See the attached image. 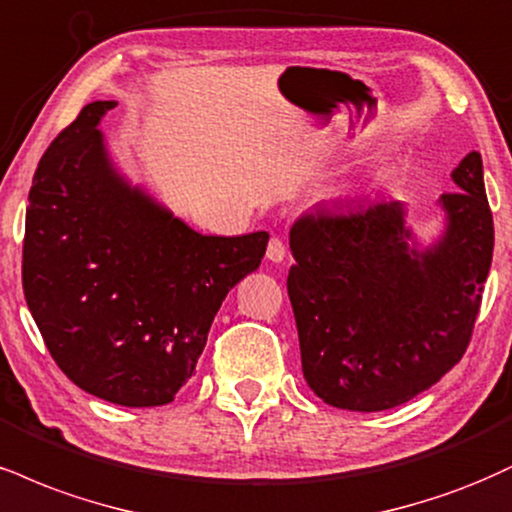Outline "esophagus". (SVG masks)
<instances>
[{
    "mask_svg": "<svg viewBox=\"0 0 512 512\" xmlns=\"http://www.w3.org/2000/svg\"><path fill=\"white\" fill-rule=\"evenodd\" d=\"M283 257H286V243H283L281 238H272L267 245V260L272 262H283Z\"/></svg>",
    "mask_w": 512,
    "mask_h": 512,
    "instance_id": "34e87169",
    "label": "esophagus"
}]
</instances>
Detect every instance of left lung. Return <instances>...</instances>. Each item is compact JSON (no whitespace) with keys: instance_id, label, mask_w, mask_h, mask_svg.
I'll return each mask as SVG.
<instances>
[{"instance_id":"8db88e82","label":"left lung","mask_w":512,"mask_h":512,"mask_svg":"<svg viewBox=\"0 0 512 512\" xmlns=\"http://www.w3.org/2000/svg\"><path fill=\"white\" fill-rule=\"evenodd\" d=\"M441 195L446 231L410 248L403 202L360 197L319 207L291 229L288 272L303 374L324 403L379 412L408 403L470 346L494 255L479 152Z\"/></svg>"}]
</instances>
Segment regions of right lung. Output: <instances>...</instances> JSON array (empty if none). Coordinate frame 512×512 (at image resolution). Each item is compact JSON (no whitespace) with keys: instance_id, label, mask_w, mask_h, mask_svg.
Listing matches in <instances>:
<instances>
[{"instance_id":"obj_1","label":"right lung","mask_w":512,"mask_h":512,"mask_svg":"<svg viewBox=\"0 0 512 512\" xmlns=\"http://www.w3.org/2000/svg\"><path fill=\"white\" fill-rule=\"evenodd\" d=\"M80 109L35 169L23 238V293L49 355L78 389L126 408L174 400L209 326L260 267L269 233L202 236L128 186Z\"/></svg>"}]
</instances>
